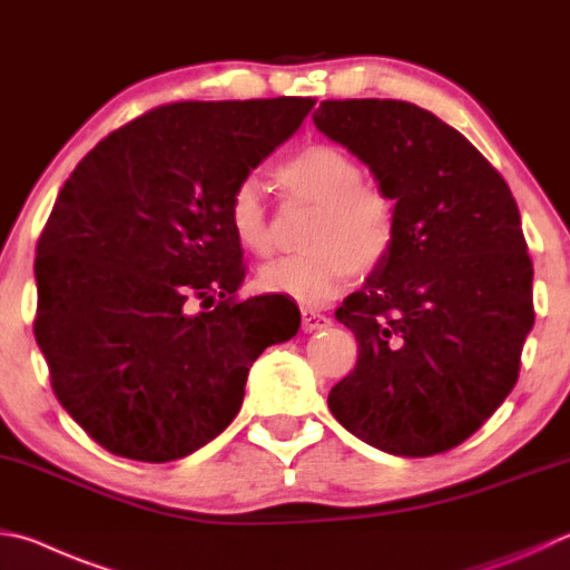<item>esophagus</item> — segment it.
<instances>
[{
  "label": "esophagus",
  "mask_w": 570,
  "mask_h": 570,
  "mask_svg": "<svg viewBox=\"0 0 570 570\" xmlns=\"http://www.w3.org/2000/svg\"><path fill=\"white\" fill-rule=\"evenodd\" d=\"M328 326H331V318L326 314H318L314 308H302V328L306 334H314V331L328 328Z\"/></svg>",
  "instance_id": "obj_1"
}]
</instances>
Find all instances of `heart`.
Here are the masks:
<instances>
[{
  "label": "heart",
  "mask_w": 570,
  "mask_h": 570,
  "mask_svg": "<svg viewBox=\"0 0 570 570\" xmlns=\"http://www.w3.org/2000/svg\"><path fill=\"white\" fill-rule=\"evenodd\" d=\"M276 179L294 196L316 204L302 254L276 258L258 274L264 292L286 294L308 306L338 296L356 268H371L393 244L396 219L384 191L368 186L361 164L331 144H312L276 169ZM226 219L242 249L264 256L272 249V226L264 184L246 177L234 186Z\"/></svg>",
  "instance_id": "obj_1"
}]
</instances>
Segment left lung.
Instances as JSON below:
<instances>
[{
	"mask_svg": "<svg viewBox=\"0 0 570 570\" xmlns=\"http://www.w3.org/2000/svg\"><path fill=\"white\" fill-rule=\"evenodd\" d=\"M314 124L393 202V244L336 308L358 361L328 393L393 456L459 446L509 396L533 328V264L509 184L461 131L396 99L321 101Z\"/></svg>",
	"mask_w": 570,
	"mask_h": 570,
	"instance_id": "1",
	"label": "left lung"
}]
</instances>
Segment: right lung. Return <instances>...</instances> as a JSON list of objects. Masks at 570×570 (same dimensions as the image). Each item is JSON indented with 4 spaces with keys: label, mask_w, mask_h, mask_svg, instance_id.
I'll return each instance as SVG.
<instances>
[{
    "label": "right lung",
    "mask_w": 570,
    "mask_h": 570,
    "mask_svg": "<svg viewBox=\"0 0 570 570\" xmlns=\"http://www.w3.org/2000/svg\"><path fill=\"white\" fill-rule=\"evenodd\" d=\"M312 107H159L101 139L61 186L37 244L35 336L59 403L114 456L199 451L239 413L258 354L296 336L302 316L282 296L234 302L246 266L226 206Z\"/></svg>",
    "instance_id": "obj_1"
}]
</instances>
